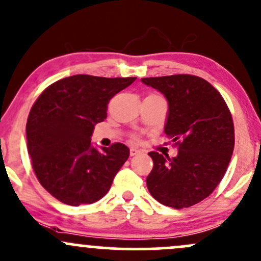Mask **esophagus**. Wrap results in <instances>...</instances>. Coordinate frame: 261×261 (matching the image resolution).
<instances>
[{
    "mask_svg": "<svg viewBox=\"0 0 261 261\" xmlns=\"http://www.w3.org/2000/svg\"><path fill=\"white\" fill-rule=\"evenodd\" d=\"M139 153H140L139 149H136V148H130V155H136V154H139Z\"/></svg>",
    "mask_w": 261,
    "mask_h": 261,
    "instance_id": "obj_1",
    "label": "esophagus"
}]
</instances>
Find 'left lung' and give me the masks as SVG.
Listing matches in <instances>:
<instances>
[{
    "mask_svg": "<svg viewBox=\"0 0 261 261\" xmlns=\"http://www.w3.org/2000/svg\"><path fill=\"white\" fill-rule=\"evenodd\" d=\"M168 101L164 133L176 157L149 152L146 184L162 205L184 208L206 199L222 180L234 148V126L226 101L207 81L191 74L141 79Z\"/></svg>",
    "mask_w": 261,
    "mask_h": 261,
    "instance_id": "obj_1",
    "label": "left lung"
}]
</instances>
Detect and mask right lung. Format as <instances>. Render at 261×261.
<instances>
[{
	"instance_id": "right-lung-1",
	"label": "right lung",
	"mask_w": 261,
	"mask_h": 261,
	"mask_svg": "<svg viewBox=\"0 0 261 261\" xmlns=\"http://www.w3.org/2000/svg\"><path fill=\"white\" fill-rule=\"evenodd\" d=\"M135 80L74 74L47 87L32 107L25 127L28 153L39 182L59 201L93 203L109 191L130 149L113 143L99 151L91 137L107 118L109 100Z\"/></svg>"
}]
</instances>
